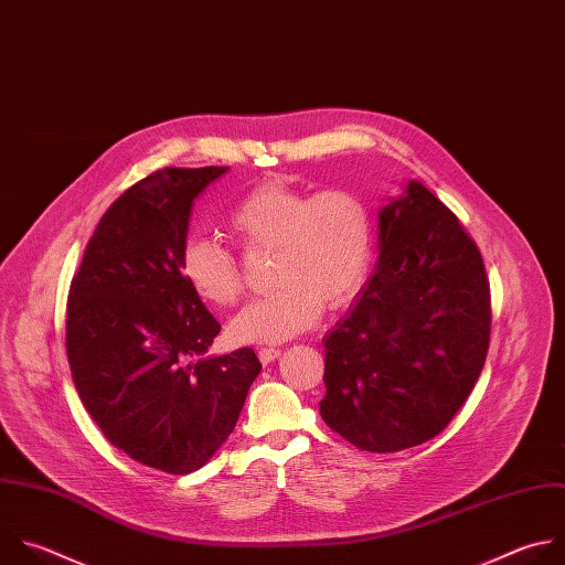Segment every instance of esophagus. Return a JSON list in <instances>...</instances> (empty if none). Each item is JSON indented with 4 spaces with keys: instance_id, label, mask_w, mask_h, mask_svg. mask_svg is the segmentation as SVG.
Wrapping results in <instances>:
<instances>
[{
    "instance_id": "esophagus-1",
    "label": "esophagus",
    "mask_w": 565,
    "mask_h": 565,
    "mask_svg": "<svg viewBox=\"0 0 565 565\" xmlns=\"http://www.w3.org/2000/svg\"><path fill=\"white\" fill-rule=\"evenodd\" d=\"M259 361L264 363V365H268V363H273L279 354H281V350L279 348H275V345H264V348H259Z\"/></svg>"
}]
</instances>
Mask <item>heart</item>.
I'll use <instances>...</instances> for the list:
<instances>
[{"label":"heart","instance_id":"1","mask_svg":"<svg viewBox=\"0 0 565 565\" xmlns=\"http://www.w3.org/2000/svg\"><path fill=\"white\" fill-rule=\"evenodd\" d=\"M246 250H270L275 290L246 303L228 323L237 343H279L312 328L321 308L348 306L363 288L374 248L372 215L348 188L308 193L264 181L228 215ZM181 273L206 303L226 308L242 292L235 255L215 237L195 235L181 248Z\"/></svg>","mask_w":565,"mask_h":565}]
</instances>
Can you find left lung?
<instances>
[{
    "label": "left lung",
    "mask_w": 565,
    "mask_h": 565,
    "mask_svg": "<svg viewBox=\"0 0 565 565\" xmlns=\"http://www.w3.org/2000/svg\"><path fill=\"white\" fill-rule=\"evenodd\" d=\"M490 343L483 259L422 181L380 211V259L323 337L321 419L359 450L437 437L472 393Z\"/></svg>",
    "instance_id": "8db88e82"
}]
</instances>
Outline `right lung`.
<instances>
[{
    "instance_id": "right-lung-1",
    "label": "right lung",
    "mask_w": 565,
    "mask_h": 565,
    "mask_svg": "<svg viewBox=\"0 0 565 565\" xmlns=\"http://www.w3.org/2000/svg\"><path fill=\"white\" fill-rule=\"evenodd\" d=\"M226 170L163 168L130 185L71 281L66 352L84 408L115 448L170 475L211 461L262 370L253 348L202 356L222 326L181 273L193 202Z\"/></svg>"
}]
</instances>
